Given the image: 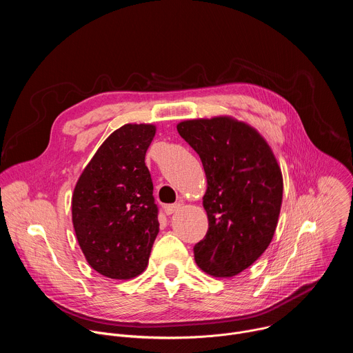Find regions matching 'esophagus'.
<instances>
[{
    "instance_id": "1",
    "label": "esophagus",
    "mask_w": 353,
    "mask_h": 353,
    "mask_svg": "<svg viewBox=\"0 0 353 353\" xmlns=\"http://www.w3.org/2000/svg\"><path fill=\"white\" fill-rule=\"evenodd\" d=\"M180 210V204H172V205H166L165 207V214L166 215H172L174 212H177Z\"/></svg>"
}]
</instances>
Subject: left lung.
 I'll list each match as a JSON object with an SVG mask.
<instances>
[{
	"instance_id": "obj_1",
	"label": "left lung",
	"mask_w": 353,
	"mask_h": 353,
	"mask_svg": "<svg viewBox=\"0 0 353 353\" xmlns=\"http://www.w3.org/2000/svg\"><path fill=\"white\" fill-rule=\"evenodd\" d=\"M207 176L208 232L194 245L204 272L229 278L248 268L270 245L281 212L283 181L267 141L232 117L177 124Z\"/></svg>"
}]
</instances>
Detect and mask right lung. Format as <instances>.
<instances>
[{"label":"right lung","instance_id":"1","mask_svg":"<svg viewBox=\"0 0 353 353\" xmlns=\"http://www.w3.org/2000/svg\"><path fill=\"white\" fill-rule=\"evenodd\" d=\"M157 127L125 124L100 145L72 195V223L89 265L112 279H131L148 265L159 232L145 154Z\"/></svg>","mask_w":353,"mask_h":353}]
</instances>
